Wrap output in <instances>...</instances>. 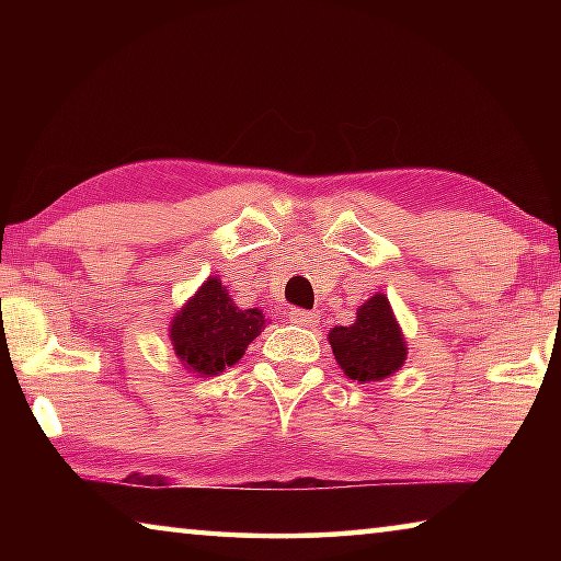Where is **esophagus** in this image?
<instances>
[{"label":"esophagus","mask_w":561,"mask_h":561,"mask_svg":"<svg viewBox=\"0 0 561 561\" xmlns=\"http://www.w3.org/2000/svg\"><path fill=\"white\" fill-rule=\"evenodd\" d=\"M289 321L291 324H299V327H314L317 324V311H307V309H289Z\"/></svg>","instance_id":"esophagus-1"}]
</instances>
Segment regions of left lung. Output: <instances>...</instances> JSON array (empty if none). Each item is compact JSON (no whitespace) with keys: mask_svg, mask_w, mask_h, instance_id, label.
I'll return each instance as SVG.
<instances>
[{"mask_svg":"<svg viewBox=\"0 0 561 561\" xmlns=\"http://www.w3.org/2000/svg\"><path fill=\"white\" fill-rule=\"evenodd\" d=\"M329 344L339 366L354 381H381L405 360V341L383 294H376L356 311L354 324L331 331Z\"/></svg>","mask_w":561,"mask_h":561,"instance_id":"left-lung-1","label":"left lung"}]
</instances>
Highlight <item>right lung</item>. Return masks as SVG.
<instances>
[{
  "instance_id": "obj_1",
  "label": "right lung",
  "mask_w": 561,
  "mask_h": 561,
  "mask_svg": "<svg viewBox=\"0 0 561 561\" xmlns=\"http://www.w3.org/2000/svg\"><path fill=\"white\" fill-rule=\"evenodd\" d=\"M262 329V311L234 307L222 284L210 277L173 319L170 341L193 371L215 376L234 366Z\"/></svg>"
}]
</instances>
